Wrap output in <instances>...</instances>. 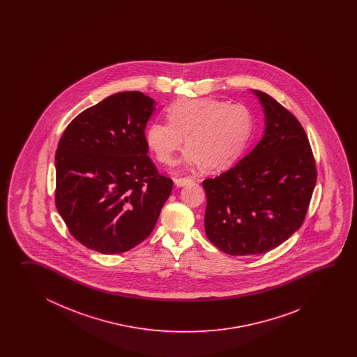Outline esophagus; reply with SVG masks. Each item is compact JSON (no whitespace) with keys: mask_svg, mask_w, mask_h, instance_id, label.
<instances>
[{"mask_svg":"<svg viewBox=\"0 0 357 357\" xmlns=\"http://www.w3.org/2000/svg\"><path fill=\"white\" fill-rule=\"evenodd\" d=\"M174 182H175V185L177 188H182V186H185V185H189V183H191L192 180H191L190 177H185V178H175Z\"/></svg>","mask_w":357,"mask_h":357,"instance_id":"obj_1","label":"esophagus"}]
</instances>
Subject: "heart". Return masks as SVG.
<instances>
[{
    "label": "heart",
    "mask_w": 357,
    "mask_h": 357,
    "mask_svg": "<svg viewBox=\"0 0 357 357\" xmlns=\"http://www.w3.org/2000/svg\"><path fill=\"white\" fill-rule=\"evenodd\" d=\"M167 120L145 130V143L165 165L175 163L183 145L182 162L188 167L204 165L222 169L243 153L252 134V114L246 107L213 98H182L167 108Z\"/></svg>",
    "instance_id": "obj_1"
}]
</instances>
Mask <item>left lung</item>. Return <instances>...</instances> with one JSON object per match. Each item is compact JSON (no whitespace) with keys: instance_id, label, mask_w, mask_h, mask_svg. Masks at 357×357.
<instances>
[{"instance_id":"8db88e82","label":"left lung","mask_w":357,"mask_h":357,"mask_svg":"<svg viewBox=\"0 0 357 357\" xmlns=\"http://www.w3.org/2000/svg\"><path fill=\"white\" fill-rule=\"evenodd\" d=\"M261 140L227 172L203 181L205 234L229 255L273 250L303 225L317 182L310 144L296 117L260 91Z\"/></svg>"}]
</instances>
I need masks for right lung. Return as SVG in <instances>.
Wrapping results in <instances>:
<instances>
[{"label":"right lung","instance_id":"1","mask_svg":"<svg viewBox=\"0 0 357 357\" xmlns=\"http://www.w3.org/2000/svg\"><path fill=\"white\" fill-rule=\"evenodd\" d=\"M155 109L142 91L116 93L77 114L54 157L56 206L88 249L120 254L152 234L174 182L160 175L145 143Z\"/></svg>","mask_w":357,"mask_h":357}]
</instances>
